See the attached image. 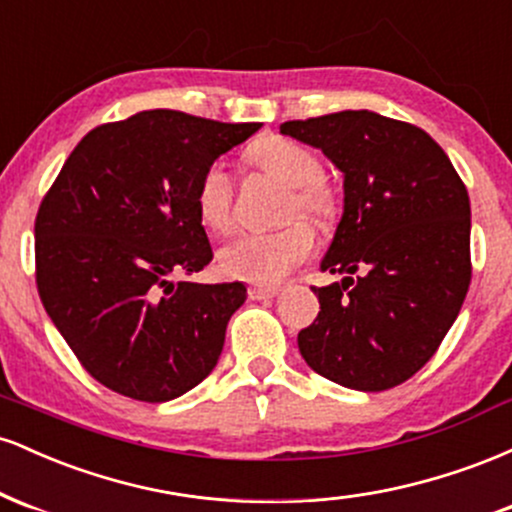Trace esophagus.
Masks as SVG:
<instances>
[{
    "mask_svg": "<svg viewBox=\"0 0 512 512\" xmlns=\"http://www.w3.org/2000/svg\"><path fill=\"white\" fill-rule=\"evenodd\" d=\"M279 289L276 286H262V284H252L248 289V296L252 301H269V298H274Z\"/></svg>",
    "mask_w": 512,
    "mask_h": 512,
    "instance_id": "obj_1",
    "label": "esophagus"
}]
</instances>
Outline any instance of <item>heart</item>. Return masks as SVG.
Wrapping results in <instances>:
<instances>
[{
	"instance_id": "1",
	"label": "heart",
	"mask_w": 512,
	"mask_h": 512,
	"mask_svg": "<svg viewBox=\"0 0 512 512\" xmlns=\"http://www.w3.org/2000/svg\"><path fill=\"white\" fill-rule=\"evenodd\" d=\"M248 163L284 182L286 192L281 221L286 226L269 233H240L221 245L219 269L226 276L255 284H279L298 264L310 257L315 226L327 228L342 216V190L337 182L322 173V163L313 149L286 137H260L248 149ZM233 178L221 161L209 163L199 175L195 187V207L199 219L211 231H226L233 223Z\"/></svg>"
}]
</instances>
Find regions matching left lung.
Listing matches in <instances>:
<instances>
[{
  "label": "left lung",
  "mask_w": 512,
  "mask_h": 512,
  "mask_svg": "<svg viewBox=\"0 0 512 512\" xmlns=\"http://www.w3.org/2000/svg\"><path fill=\"white\" fill-rule=\"evenodd\" d=\"M344 173V216L322 260L342 281L313 289L298 332L310 368L361 392L402 385L431 361L472 281L469 195L421 127L370 110L281 125Z\"/></svg>",
  "instance_id": "1"
}]
</instances>
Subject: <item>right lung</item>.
Segmentation results:
<instances>
[{"mask_svg": "<svg viewBox=\"0 0 512 512\" xmlns=\"http://www.w3.org/2000/svg\"><path fill=\"white\" fill-rule=\"evenodd\" d=\"M257 122L144 110L86 134L35 216V284L64 342L108 390L168 402L219 361L245 286L173 281L214 257L202 170Z\"/></svg>", "mask_w": 512, "mask_h": 512, "instance_id": "obj_1", "label": "right lung"}]
</instances>
